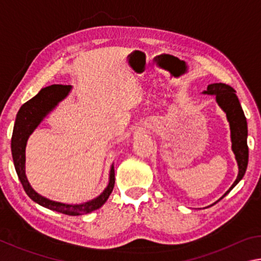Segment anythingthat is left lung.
Returning <instances> with one entry per match:
<instances>
[{
  "instance_id": "1",
  "label": "left lung",
  "mask_w": 261,
  "mask_h": 261,
  "mask_svg": "<svg viewBox=\"0 0 261 261\" xmlns=\"http://www.w3.org/2000/svg\"><path fill=\"white\" fill-rule=\"evenodd\" d=\"M204 94L215 95L216 102L227 115V120L230 125V137H231V148L235 154L237 165H238V175L233 184L229 188L228 191L220 198L222 199L224 196L231 191L236 187L237 183L244 176L247 161H249V147H247V123L244 112L241 107L240 100L235 94V90L231 86L222 83L211 84L207 86V90L202 92ZM218 200V201H219ZM216 201V202H218ZM214 205V204H213Z\"/></svg>"
}]
</instances>
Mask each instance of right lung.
Wrapping results in <instances>:
<instances>
[{
	"label": "right lung",
	"mask_w": 261,
	"mask_h": 261,
	"mask_svg": "<svg viewBox=\"0 0 261 261\" xmlns=\"http://www.w3.org/2000/svg\"><path fill=\"white\" fill-rule=\"evenodd\" d=\"M71 88V85H50L43 87L37 95L21 106L18 113H17L14 132H12L11 152L17 175H18V178L21 185H23L25 192L28 193L31 199L37 202V204L46 207V208L59 212V213L76 216L91 213V212L100 208L107 201L115 184L114 165H112V168H110L109 183L107 188L103 190V192L93 200L77 205L53 201L40 196L31 187L29 179L25 175V148L29 137L37 129L43 118L56 107L57 103L64 98H67Z\"/></svg>",
	"instance_id": "right-lung-1"
}]
</instances>
